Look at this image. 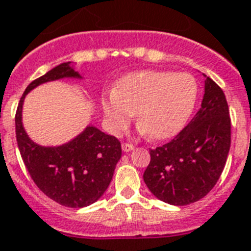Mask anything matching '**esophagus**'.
<instances>
[{
	"mask_svg": "<svg viewBox=\"0 0 251 251\" xmlns=\"http://www.w3.org/2000/svg\"><path fill=\"white\" fill-rule=\"evenodd\" d=\"M134 149V146L131 143H122V151L124 152H129L131 150Z\"/></svg>",
	"mask_w": 251,
	"mask_h": 251,
	"instance_id": "34e87169",
	"label": "esophagus"
}]
</instances>
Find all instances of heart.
Listing matches in <instances>:
<instances>
[{"instance_id":"1","label":"heart","mask_w":251,"mask_h":251,"mask_svg":"<svg viewBox=\"0 0 251 251\" xmlns=\"http://www.w3.org/2000/svg\"><path fill=\"white\" fill-rule=\"evenodd\" d=\"M198 99V84L187 73H131L120 79L114 91L101 99L108 127L121 134L135 112L143 131L153 139H167L186 125Z\"/></svg>"}]
</instances>
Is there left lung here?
<instances>
[{
  "instance_id": "obj_1",
  "label": "left lung",
  "mask_w": 251,
  "mask_h": 251,
  "mask_svg": "<svg viewBox=\"0 0 251 251\" xmlns=\"http://www.w3.org/2000/svg\"><path fill=\"white\" fill-rule=\"evenodd\" d=\"M229 149L230 117L226 95L207 78L201 109L175 139L150 150L151 160L143 179L163 202L190 204L216 185Z\"/></svg>"
}]
</instances>
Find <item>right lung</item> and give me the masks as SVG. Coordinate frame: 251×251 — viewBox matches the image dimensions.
<instances>
[{
	"label": "right lung",
	"mask_w": 251,
	"mask_h": 251,
	"mask_svg": "<svg viewBox=\"0 0 251 251\" xmlns=\"http://www.w3.org/2000/svg\"><path fill=\"white\" fill-rule=\"evenodd\" d=\"M65 62L27 86L15 113V134L21 156L36 186L61 206L80 208L96 202L108 189L121 157V143L94 126L66 145L43 147L33 143L22 125L23 99L39 84L61 78H79Z\"/></svg>",
	"instance_id": "1"
}]
</instances>
